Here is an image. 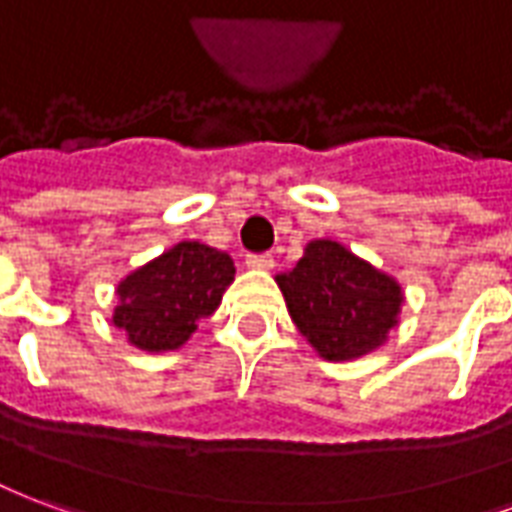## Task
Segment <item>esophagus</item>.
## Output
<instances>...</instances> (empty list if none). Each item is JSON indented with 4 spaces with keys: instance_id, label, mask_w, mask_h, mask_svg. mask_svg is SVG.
I'll list each match as a JSON object with an SVG mask.
<instances>
[{
    "instance_id": "esophagus-1",
    "label": "esophagus",
    "mask_w": 512,
    "mask_h": 512,
    "mask_svg": "<svg viewBox=\"0 0 512 512\" xmlns=\"http://www.w3.org/2000/svg\"><path fill=\"white\" fill-rule=\"evenodd\" d=\"M245 264H248L251 270H272V267H275V259H272V253H248V256H245Z\"/></svg>"
}]
</instances>
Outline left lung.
I'll use <instances>...</instances> for the list:
<instances>
[{"label": "left lung", "mask_w": 512, "mask_h": 512, "mask_svg": "<svg viewBox=\"0 0 512 512\" xmlns=\"http://www.w3.org/2000/svg\"><path fill=\"white\" fill-rule=\"evenodd\" d=\"M292 322L330 363L379 349L398 324L401 286L349 248L313 240L292 272L278 275Z\"/></svg>", "instance_id": "left-lung-1"}]
</instances>
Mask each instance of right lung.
<instances>
[{"label":"right lung","instance_id":"add662e5","mask_svg":"<svg viewBox=\"0 0 512 512\" xmlns=\"http://www.w3.org/2000/svg\"><path fill=\"white\" fill-rule=\"evenodd\" d=\"M231 281L229 253L196 240L177 242L119 283L111 322L141 352H174L215 313Z\"/></svg>","mask_w":512,"mask_h":512}]
</instances>
